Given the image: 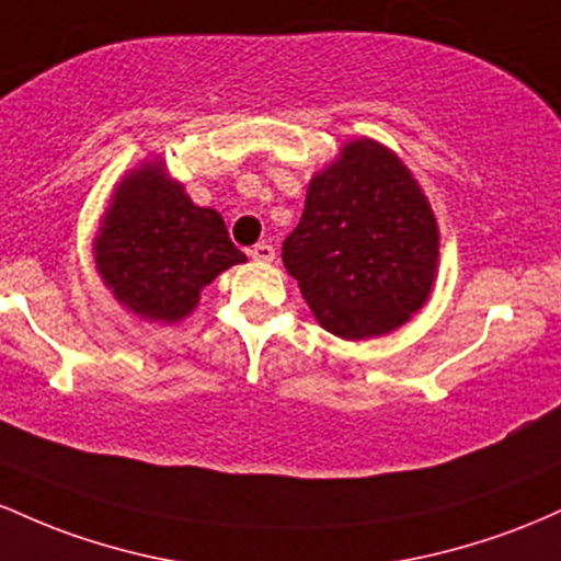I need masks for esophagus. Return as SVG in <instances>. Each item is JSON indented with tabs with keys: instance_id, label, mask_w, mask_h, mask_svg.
Returning <instances> with one entry per match:
<instances>
[{
	"instance_id": "obj_1",
	"label": "esophagus",
	"mask_w": 561,
	"mask_h": 561,
	"mask_svg": "<svg viewBox=\"0 0 561 561\" xmlns=\"http://www.w3.org/2000/svg\"><path fill=\"white\" fill-rule=\"evenodd\" d=\"M249 254L254 262H273L275 260V249L270 247V243H256Z\"/></svg>"
}]
</instances>
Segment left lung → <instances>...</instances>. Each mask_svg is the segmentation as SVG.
I'll use <instances>...</instances> for the list:
<instances>
[{"label": "left lung", "mask_w": 561, "mask_h": 561, "mask_svg": "<svg viewBox=\"0 0 561 561\" xmlns=\"http://www.w3.org/2000/svg\"><path fill=\"white\" fill-rule=\"evenodd\" d=\"M283 264L325 331L347 342L398 331L432 297L439 225L405 161L352 137L312 174Z\"/></svg>", "instance_id": "left-lung-1"}]
</instances>
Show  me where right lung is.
<instances>
[{"instance_id": "1", "label": "right lung", "mask_w": 561, "mask_h": 561, "mask_svg": "<svg viewBox=\"0 0 561 561\" xmlns=\"http://www.w3.org/2000/svg\"><path fill=\"white\" fill-rule=\"evenodd\" d=\"M92 260L118 305L148 323L172 325L247 254L232 247L222 214L193 204L161 159H145L113 185Z\"/></svg>"}]
</instances>
